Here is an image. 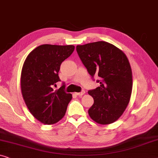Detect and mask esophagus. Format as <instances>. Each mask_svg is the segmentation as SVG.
<instances>
[{
    "label": "esophagus",
    "mask_w": 158,
    "mask_h": 158,
    "mask_svg": "<svg viewBox=\"0 0 158 158\" xmlns=\"http://www.w3.org/2000/svg\"><path fill=\"white\" fill-rule=\"evenodd\" d=\"M84 94H85V90H82V91L80 93H75V95H77V96H83Z\"/></svg>",
    "instance_id": "1"
}]
</instances>
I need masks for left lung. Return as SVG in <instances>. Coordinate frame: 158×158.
Masks as SVG:
<instances>
[{"instance_id":"left-lung-1","label":"left lung","mask_w":158,"mask_h":158,"mask_svg":"<svg viewBox=\"0 0 158 158\" xmlns=\"http://www.w3.org/2000/svg\"><path fill=\"white\" fill-rule=\"evenodd\" d=\"M76 50L92 78L99 77L100 86L88 92L94 100L88 114L98 124H111L130 100L132 73L129 60L122 50L103 41L77 45Z\"/></svg>"}]
</instances>
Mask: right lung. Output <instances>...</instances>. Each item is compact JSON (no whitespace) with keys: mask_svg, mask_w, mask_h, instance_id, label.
I'll use <instances>...</instances> for the list:
<instances>
[{"mask_svg":"<svg viewBox=\"0 0 158 158\" xmlns=\"http://www.w3.org/2000/svg\"><path fill=\"white\" fill-rule=\"evenodd\" d=\"M73 45L42 44L32 50L23 63L21 88L23 100L31 114L44 124L59 122L65 114L72 94L64 91L65 85L54 90L60 65L72 55Z\"/></svg>","mask_w":158,"mask_h":158,"instance_id":"right-lung-1","label":"right lung"}]
</instances>
